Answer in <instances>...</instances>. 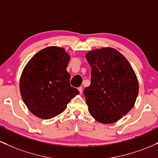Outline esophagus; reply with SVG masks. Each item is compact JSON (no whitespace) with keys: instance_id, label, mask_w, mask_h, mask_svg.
I'll list each match as a JSON object with an SVG mask.
<instances>
[{"instance_id":"34e87169","label":"esophagus","mask_w":158,"mask_h":158,"mask_svg":"<svg viewBox=\"0 0 158 158\" xmlns=\"http://www.w3.org/2000/svg\"><path fill=\"white\" fill-rule=\"evenodd\" d=\"M78 90H79V93H80V94L82 93V90H83V88H82V87H79V88H78Z\"/></svg>"}]
</instances>
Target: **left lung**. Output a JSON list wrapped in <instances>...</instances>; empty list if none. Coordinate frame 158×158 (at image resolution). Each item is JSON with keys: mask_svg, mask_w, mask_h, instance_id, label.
I'll list each match as a JSON object with an SVG mask.
<instances>
[{"mask_svg": "<svg viewBox=\"0 0 158 158\" xmlns=\"http://www.w3.org/2000/svg\"><path fill=\"white\" fill-rule=\"evenodd\" d=\"M91 81L85 88L89 113L98 122L118 121L135 106L139 92L137 76L119 51L103 48L87 52Z\"/></svg>", "mask_w": 158, "mask_h": 158, "instance_id": "1", "label": "left lung"}]
</instances>
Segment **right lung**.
<instances>
[{"mask_svg": "<svg viewBox=\"0 0 158 158\" xmlns=\"http://www.w3.org/2000/svg\"><path fill=\"white\" fill-rule=\"evenodd\" d=\"M70 56L52 46L42 49L28 61L20 79V92L30 111L41 119L62 113L72 98L79 94L70 86L66 68Z\"/></svg>", "mask_w": 158, "mask_h": 158, "instance_id": "1", "label": "right lung"}]
</instances>
